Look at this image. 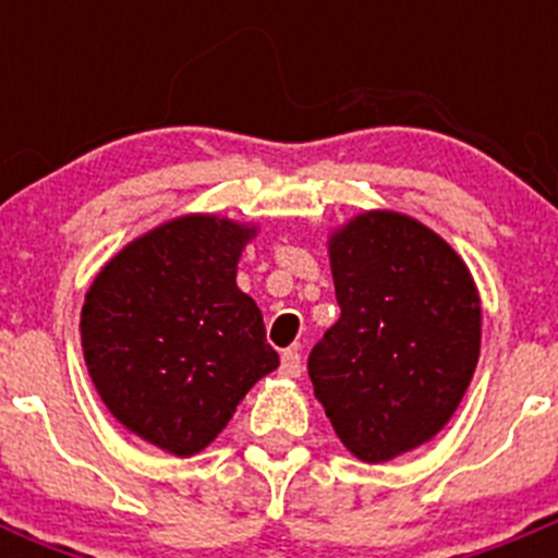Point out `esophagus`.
I'll list each match as a JSON object with an SVG mask.
<instances>
[{
    "label": "esophagus",
    "instance_id": "obj_1",
    "mask_svg": "<svg viewBox=\"0 0 558 558\" xmlns=\"http://www.w3.org/2000/svg\"><path fill=\"white\" fill-rule=\"evenodd\" d=\"M280 375H283V378H300L302 375L300 351H283V356H280Z\"/></svg>",
    "mask_w": 558,
    "mask_h": 558
}]
</instances>
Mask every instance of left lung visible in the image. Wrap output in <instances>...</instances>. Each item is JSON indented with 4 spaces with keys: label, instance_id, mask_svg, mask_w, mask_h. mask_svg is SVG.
Returning a JSON list of instances; mask_svg holds the SVG:
<instances>
[{
    "label": "left lung",
    "instance_id": "1",
    "mask_svg": "<svg viewBox=\"0 0 558 558\" xmlns=\"http://www.w3.org/2000/svg\"><path fill=\"white\" fill-rule=\"evenodd\" d=\"M329 262L340 320L307 373L342 446L380 464L451 421L481 356V296L440 234L393 210L331 232Z\"/></svg>",
    "mask_w": 558,
    "mask_h": 558
}]
</instances>
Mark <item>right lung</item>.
<instances>
[{
    "label": "right lung",
    "mask_w": 558,
    "mask_h": 558,
    "mask_svg": "<svg viewBox=\"0 0 558 558\" xmlns=\"http://www.w3.org/2000/svg\"><path fill=\"white\" fill-rule=\"evenodd\" d=\"M256 232L221 216L172 218L118 251L83 302V356L107 410L180 459L210 446L280 364L238 289Z\"/></svg>",
    "instance_id": "add662e5"
}]
</instances>
